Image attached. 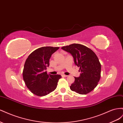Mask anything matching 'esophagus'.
Masks as SVG:
<instances>
[{
  "mask_svg": "<svg viewBox=\"0 0 123 123\" xmlns=\"http://www.w3.org/2000/svg\"><path fill=\"white\" fill-rule=\"evenodd\" d=\"M62 77H67L68 76H67V75H65V74H62Z\"/></svg>",
  "mask_w": 123,
  "mask_h": 123,
  "instance_id": "34e87169",
  "label": "esophagus"
}]
</instances>
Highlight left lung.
<instances>
[{
    "instance_id": "left-lung-1",
    "label": "left lung",
    "mask_w": 123,
    "mask_h": 123,
    "mask_svg": "<svg viewBox=\"0 0 123 123\" xmlns=\"http://www.w3.org/2000/svg\"><path fill=\"white\" fill-rule=\"evenodd\" d=\"M62 49L71 54L81 73L70 89L80 94H87L97 86L100 78L101 65L95 53L90 48L79 43L64 46Z\"/></svg>"
}]
</instances>
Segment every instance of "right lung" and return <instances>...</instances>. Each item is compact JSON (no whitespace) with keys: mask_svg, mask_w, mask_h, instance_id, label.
Here are the masks:
<instances>
[{"mask_svg":"<svg viewBox=\"0 0 123 123\" xmlns=\"http://www.w3.org/2000/svg\"><path fill=\"white\" fill-rule=\"evenodd\" d=\"M59 47H43L29 55L25 63L23 75L27 88L38 96L47 95L56 88L61 75L48 74L46 70L49 66L52 54Z\"/></svg>","mask_w":123,"mask_h":123,"instance_id":"right-lung-1","label":"right lung"}]
</instances>
